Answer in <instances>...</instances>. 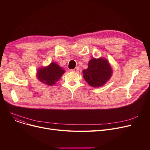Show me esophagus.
Returning <instances> with one entry per match:
<instances>
[{
    "mask_svg": "<svg viewBox=\"0 0 150 150\" xmlns=\"http://www.w3.org/2000/svg\"><path fill=\"white\" fill-rule=\"evenodd\" d=\"M72 72H78V71H79V67H76L74 69L72 70Z\"/></svg>",
    "mask_w": 150,
    "mask_h": 150,
    "instance_id": "1",
    "label": "esophagus"
}]
</instances>
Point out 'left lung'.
Wrapping results in <instances>:
<instances>
[{
    "instance_id": "1",
    "label": "left lung",
    "mask_w": 150,
    "mask_h": 150,
    "mask_svg": "<svg viewBox=\"0 0 150 150\" xmlns=\"http://www.w3.org/2000/svg\"><path fill=\"white\" fill-rule=\"evenodd\" d=\"M83 78L92 87H101L109 81L112 75V69L109 61L104 58H92L88 69L83 70Z\"/></svg>"
}]
</instances>
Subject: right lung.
Returning a JSON list of instances; mask_svg holds the SVG:
<instances>
[{"instance_id": "obj_1", "label": "right lung", "mask_w": 150, "mask_h": 150, "mask_svg": "<svg viewBox=\"0 0 150 150\" xmlns=\"http://www.w3.org/2000/svg\"><path fill=\"white\" fill-rule=\"evenodd\" d=\"M64 72L62 67L52 62L45 67H39L36 71V76L41 83L50 86L56 84Z\"/></svg>"}]
</instances>
